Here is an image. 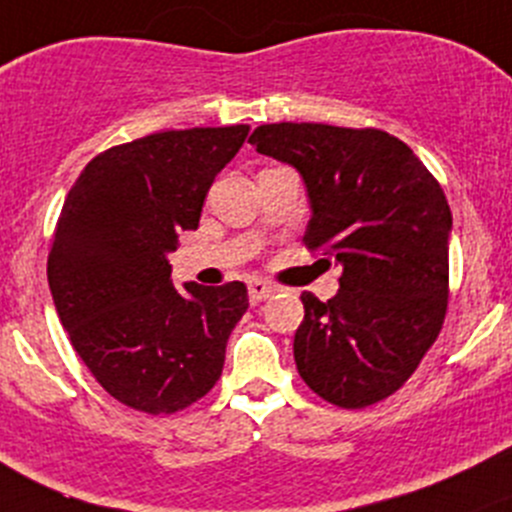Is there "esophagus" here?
I'll list each match as a JSON object with an SVG mask.
<instances>
[{"mask_svg":"<svg viewBox=\"0 0 512 512\" xmlns=\"http://www.w3.org/2000/svg\"><path fill=\"white\" fill-rule=\"evenodd\" d=\"M250 299L252 302H265V299H270L272 294L277 292L275 285H270V282H262V280H255L250 282Z\"/></svg>","mask_w":512,"mask_h":512,"instance_id":"esophagus-1","label":"esophagus"}]
</instances>
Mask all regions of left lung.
<instances>
[{
	"instance_id": "left-lung-1",
	"label": "left lung",
	"mask_w": 512,
	"mask_h": 512,
	"mask_svg": "<svg viewBox=\"0 0 512 512\" xmlns=\"http://www.w3.org/2000/svg\"><path fill=\"white\" fill-rule=\"evenodd\" d=\"M250 143L297 170L312 210L304 242L342 267L332 299L302 294L299 376L342 409L386 399L446 317L453 218L441 185L404 141L376 128L270 123Z\"/></svg>"
}]
</instances>
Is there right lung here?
I'll use <instances>...</instances> for the list:
<instances>
[{
  "label": "right lung",
  "instance_id": "1",
  "mask_svg": "<svg viewBox=\"0 0 512 512\" xmlns=\"http://www.w3.org/2000/svg\"><path fill=\"white\" fill-rule=\"evenodd\" d=\"M247 131H163L108 148L66 195L46 267L54 307L98 384L131 409L173 414L223 374L247 287L185 282L180 292L168 255L178 232L198 230L205 195Z\"/></svg>",
  "mask_w": 512,
  "mask_h": 512
}]
</instances>
